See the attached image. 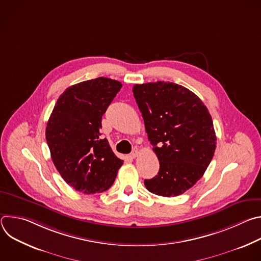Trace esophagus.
Segmentation results:
<instances>
[{"label":"esophagus","mask_w":261,"mask_h":261,"mask_svg":"<svg viewBox=\"0 0 261 261\" xmlns=\"http://www.w3.org/2000/svg\"><path fill=\"white\" fill-rule=\"evenodd\" d=\"M138 156V150L137 148H134V150L131 152V154H130V158H132V159H134V158H136Z\"/></svg>","instance_id":"esophagus-1"}]
</instances>
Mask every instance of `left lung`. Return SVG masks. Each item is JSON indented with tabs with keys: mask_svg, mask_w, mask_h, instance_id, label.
<instances>
[{
	"mask_svg": "<svg viewBox=\"0 0 261 261\" xmlns=\"http://www.w3.org/2000/svg\"><path fill=\"white\" fill-rule=\"evenodd\" d=\"M132 91L160 163L145 187L160 196L180 195L201 178L216 150L208 110L193 92L173 83L135 85Z\"/></svg>",
	"mask_w": 261,
	"mask_h": 261,
	"instance_id": "obj_1",
	"label": "left lung"
}]
</instances>
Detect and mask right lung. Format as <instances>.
I'll return each instance as SVG.
<instances>
[{"label":"right lung","mask_w":261,"mask_h":261,"mask_svg":"<svg viewBox=\"0 0 261 261\" xmlns=\"http://www.w3.org/2000/svg\"><path fill=\"white\" fill-rule=\"evenodd\" d=\"M121 88L107 77L86 81L66 89L54 107L46 141L56 168L76 191H106L123 165L100 132L102 116Z\"/></svg>","instance_id":"1"}]
</instances>
